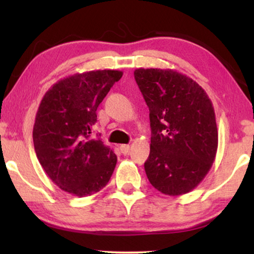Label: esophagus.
Listing matches in <instances>:
<instances>
[{
	"label": "esophagus",
	"instance_id": "1",
	"mask_svg": "<svg viewBox=\"0 0 254 254\" xmlns=\"http://www.w3.org/2000/svg\"><path fill=\"white\" fill-rule=\"evenodd\" d=\"M120 150L123 154H127L128 151H130V145L128 144H121L120 145Z\"/></svg>",
	"mask_w": 254,
	"mask_h": 254
}]
</instances>
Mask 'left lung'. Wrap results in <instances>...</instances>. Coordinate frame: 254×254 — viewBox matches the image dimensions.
<instances>
[{
    "mask_svg": "<svg viewBox=\"0 0 254 254\" xmlns=\"http://www.w3.org/2000/svg\"><path fill=\"white\" fill-rule=\"evenodd\" d=\"M134 78L150 112L151 143L144 162L149 182L165 195L187 194L216 156L212 102L195 80L173 69L139 68Z\"/></svg>",
    "mask_w": 254,
    "mask_h": 254,
    "instance_id": "obj_1",
    "label": "left lung"
}]
</instances>
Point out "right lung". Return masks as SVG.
<instances>
[{
  "label": "right lung",
  "instance_id": "obj_1",
  "mask_svg": "<svg viewBox=\"0 0 254 254\" xmlns=\"http://www.w3.org/2000/svg\"><path fill=\"white\" fill-rule=\"evenodd\" d=\"M120 70H92L66 77L51 86L38 109L32 137L48 177L71 195L91 196L104 188L117 166V154L92 139L97 107Z\"/></svg>",
  "mask_w": 254,
  "mask_h": 254
}]
</instances>
